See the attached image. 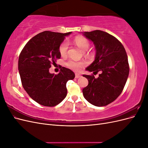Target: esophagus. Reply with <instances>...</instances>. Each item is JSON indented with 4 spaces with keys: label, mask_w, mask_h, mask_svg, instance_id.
Instances as JSON below:
<instances>
[{
    "label": "esophagus",
    "mask_w": 148,
    "mask_h": 148,
    "mask_svg": "<svg viewBox=\"0 0 148 148\" xmlns=\"http://www.w3.org/2000/svg\"><path fill=\"white\" fill-rule=\"evenodd\" d=\"M80 77H81V75H80L77 74V73L75 74V78H79Z\"/></svg>",
    "instance_id": "esophagus-1"
}]
</instances>
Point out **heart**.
Listing matches in <instances>:
<instances>
[{
  "label": "heart",
  "mask_w": 148,
  "mask_h": 148,
  "mask_svg": "<svg viewBox=\"0 0 148 148\" xmlns=\"http://www.w3.org/2000/svg\"><path fill=\"white\" fill-rule=\"evenodd\" d=\"M73 42L82 51H87L89 47V45H90L89 41L86 38L81 36L75 38ZM68 46L69 44L66 41L63 42L60 44L59 51L62 56H65L66 55L67 50H68ZM84 54L86 56H89V53L88 52H84ZM85 65H86V63L84 61L77 62L71 60L67 62L66 64L67 67H69V69L75 71H80L83 67L85 66Z\"/></svg>",
  "instance_id": "heart-1"
}]
</instances>
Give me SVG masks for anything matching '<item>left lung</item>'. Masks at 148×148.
I'll list each match as a JSON object with an SVG mask.
<instances>
[{
  "mask_svg": "<svg viewBox=\"0 0 148 148\" xmlns=\"http://www.w3.org/2000/svg\"><path fill=\"white\" fill-rule=\"evenodd\" d=\"M96 48L95 61L86 69L99 77L83 75L88 85L83 89L84 97L91 104L102 107L114 101L122 93L129 75L128 57L125 49L113 36L101 30L84 32Z\"/></svg>",
  "mask_w": 148,
  "mask_h": 148,
  "instance_id": "obj_1",
  "label": "left lung"
}]
</instances>
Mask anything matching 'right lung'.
<instances>
[{"mask_svg": "<svg viewBox=\"0 0 148 148\" xmlns=\"http://www.w3.org/2000/svg\"><path fill=\"white\" fill-rule=\"evenodd\" d=\"M71 33L43 31L31 38L20 53L18 70L22 86L31 99L42 106L59 104L66 96V82L75 78L73 71L65 67L57 75L49 71L60 58L59 47Z\"/></svg>", "mask_w": 148, "mask_h": 148, "instance_id": "1", "label": "right lung"}]
</instances>
